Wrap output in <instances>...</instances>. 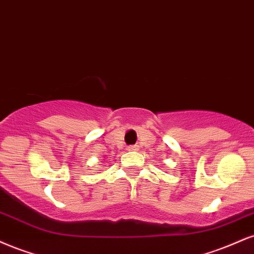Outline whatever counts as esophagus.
Instances as JSON below:
<instances>
[{
	"label": "esophagus",
	"instance_id": "1",
	"mask_svg": "<svg viewBox=\"0 0 254 254\" xmlns=\"http://www.w3.org/2000/svg\"><path fill=\"white\" fill-rule=\"evenodd\" d=\"M127 150H129V151L137 150V145H129V146H127Z\"/></svg>",
	"mask_w": 254,
	"mask_h": 254
}]
</instances>
